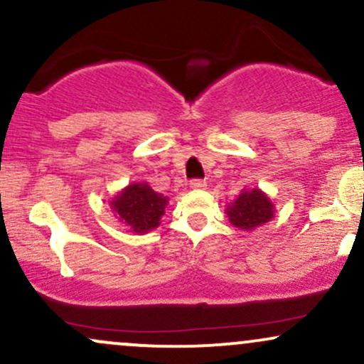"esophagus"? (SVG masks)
Masks as SVG:
<instances>
[{
  "label": "esophagus",
  "mask_w": 364,
  "mask_h": 364,
  "mask_svg": "<svg viewBox=\"0 0 364 364\" xmlns=\"http://www.w3.org/2000/svg\"><path fill=\"white\" fill-rule=\"evenodd\" d=\"M190 186L193 188V190H203V188L207 186V183H205V179H191Z\"/></svg>",
  "instance_id": "esophagus-1"
}]
</instances>
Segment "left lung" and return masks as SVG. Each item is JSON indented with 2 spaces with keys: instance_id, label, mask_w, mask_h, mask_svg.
Returning a JSON list of instances; mask_svg holds the SVG:
<instances>
[{
  "instance_id": "1",
  "label": "left lung",
  "mask_w": 364,
  "mask_h": 364,
  "mask_svg": "<svg viewBox=\"0 0 364 364\" xmlns=\"http://www.w3.org/2000/svg\"><path fill=\"white\" fill-rule=\"evenodd\" d=\"M228 215L236 228L252 231L272 219L274 208L270 200L255 188L253 191H243L237 196L236 202L228 208Z\"/></svg>"
}]
</instances>
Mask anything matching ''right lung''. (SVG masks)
I'll return each instance as SVG.
<instances>
[{"label": "right lung", "instance_id": "right-lung-1", "mask_svg": "<svg viewBox=\"0 0 364 364\" xmlns=\"http://www.w3.org/2000/svg\"><path fill=\"white\" fill-rule=\"evenodd\" d=\"M168 198L156 193L149 185H129L111 202L112 210L135 232H147L157 228L164 214Z\"/></svg>", "mask_w": 364, "mask_h": 364}]
</instances>
